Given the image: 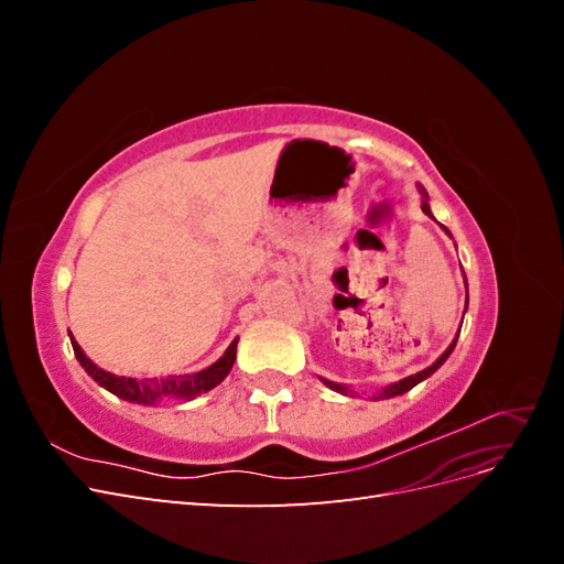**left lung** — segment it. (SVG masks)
<instances>
[{"label":"left lung","instance_id":"1","mask_svg":"<svg viewBox=\"0 0 564 564\" xmlns=\"http://www.w3.org/2000/svg\"><path fill=\"white\" fill-rule=\"evenodd\" d=\"M419 191H421V195H423V202H421V209H423V214H429V216H433L431 214V207H429V193L423 191V187L419 185ZM445 232H449L447 228H445ZM466 305H468V299H466ZM456 338H458V334H456ZM456 338L452 340V346L442 352L437 360L429 367V369H423V371H419V373H414V377H406V379H402V381H398V383H392V386H388V388H383L381 392H379V398H383V400H388V398H395V395H402V392H406V390H412L416 383H421L423 379H429L433 371H437L442 365H445V360L447 357L452 355V350H454V346H456ZM324 381V386H329L332 390H336V392H344V395H348V388L346 386H340V383H334V381H327V379H322ZM377 398V400H379Z\"/></svg>","mask_w":564,"mask_h":564}]
</instances>
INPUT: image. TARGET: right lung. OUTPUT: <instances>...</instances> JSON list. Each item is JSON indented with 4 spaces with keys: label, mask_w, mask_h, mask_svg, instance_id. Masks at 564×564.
Returning <instances> with one entry per match:
<instances>
[{
    "label": "right lung",
    "mask_w": 564,
    "mask_h": 564,
    "mask_svg": "<svg viewBox=\"0 0 564 564\" xmlns=\"http://www.w3.org/2000/svg\"><path fill=\"white\" fill-rule=\"evenodd\" d=\"M73 350H75V357L79 360V365L84 367V371H87L98 386H104L106 390H110L112 395L122 398L127 402H135V404H155V402L166 400V398L193 400L195 395H202V392L216 388L220 381L228 377L232 365H235L237 338L232 340L228 350L220 355L212 367L202 369L197 373H185V377H166V379L117 377V373H110L106 369H100L98 365H94L89 357L84 355V350L77 346V340H73Z\"/></svg>",
    "instance_id": "right-lung-1"
}]
</instances>
